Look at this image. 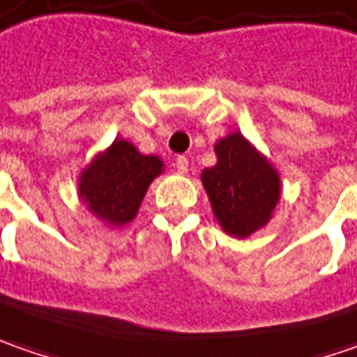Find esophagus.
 <instances>
[{
  "label": "esophagus",
  "instance_id": "esophagus-1",
  "mask_svg": "<svg viewBox=\"0 0 357 357\" xmlns=\"http://www.w3.org/2000/svg\"><path fill=\"white\" fill-rule=\"evenodd\" d=\"M176 169H178V172H183V174L188 172V158L183 157V155L176 157Z\"/></svg>",
  "mask_w": 357,
  "mask_h": 357
}]
</instances>
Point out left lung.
<instances>
[{
  "label": "left lung",
  "mask_w": 357,
  "mask_h": 357,
  "mask_svg": "<svg viewBox=\"0 0 357 357\" xmlns=\"http://www.w3.org/2000/svg\"><path fill=\"white\" fill-rule=\"evenodd\" d=\"M216 165L200 178L218 225L236 238L266 227L280 200V176L240 132L214 144Z\"/></svg>",
  "instance_id": "left-lung-1"
}]
</instances>
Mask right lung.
<instances>
[{"label": "right lung", "mask_w": 357, "mask_h": 357, "mask_svg": "<svg viewBox=\"0 0 357 357\" xmlns=\"http://www.w3.org/2000/svg\"><path fill=\"white\" fill-rule=\"evenodd\" d=\"M160 172V158L141 155L132 143L115 139L81 172L79 197L97 218L123 227L137 216L146 188Z\"/></svg>", "instance_id": "add662e5"}]
</instances>
